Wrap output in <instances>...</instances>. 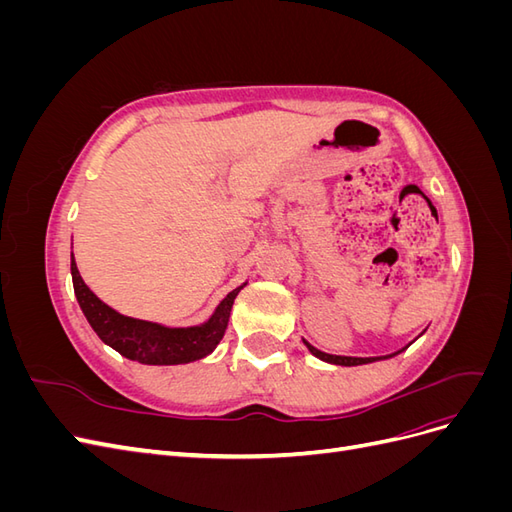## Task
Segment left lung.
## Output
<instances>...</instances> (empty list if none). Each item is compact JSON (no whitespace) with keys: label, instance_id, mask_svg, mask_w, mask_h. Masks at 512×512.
Masks as SVG:
<instances>
[{"label":"left lung","instance_id":"1","mask_svg":"<svg viewBox=\"0 0 512 512\" xmlns=\"http://www.w3.org/2000/svg\"><path fill=\"white\" fill-rule=\"evenodd\" d=\"M303 344L307 346V350L312 352L316 359H320V361H324V363H333V365H344V367H352V365H367V363H374V361H384V359H391V356H395V354H399V352H404L406 348H401V350H397V352H393V354H384V356H337V354H327V352H322V350H318V348H314L312 344L309 342H305L303 339Z\"/></svg>","mask_w":512,"mask_h":512}]
</instances>
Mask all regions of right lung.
Returning <instances> with one entry per match:
<instances>
[{
    "label": "right lung",
    "instance_id": "obj_1",
    "mask_svg": "<svg viewBox=\"0 0 512 512\" xmlns=\"http://www.w3.org/2000/svg\"><path fill=\"white\" fill-rule=\"evenodd\" d=\"M70 271L76 301H79L91 329L106 346L143 365H183L205 359L222 342L232 303L245 286L241 284L228 292L207 322L196 324V327H164L158 322L123 316L100 301L83 282L79 269H76L74 254L70 256Z\"/></svg>",
    "mask_w": 512,
    "mask_h": 512
}]
</instances>
